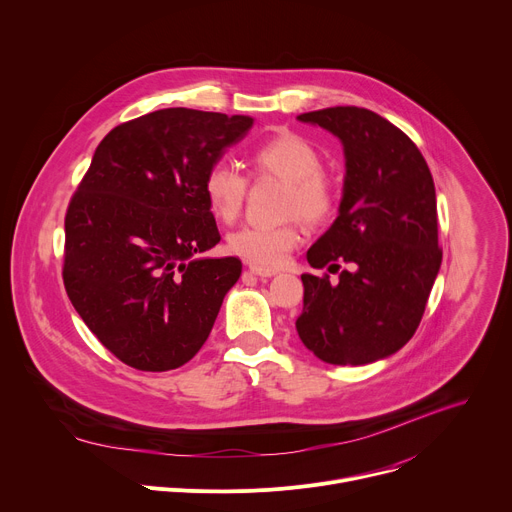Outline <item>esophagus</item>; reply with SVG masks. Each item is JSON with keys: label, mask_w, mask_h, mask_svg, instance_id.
Listing matches in <instances>:
<instances>
[{"label": "esophagus", "mask_w": 512, "mask_h": 512, "mask_svg": "<svg viewBox=\"0 0 512 512\" xmlns=\"http://www.w3.org/2000/svg\"><path fill=\"white\" fill-rule=\"evenodd\" d=\"M249 271L253 275H259V277H273L277 273V269H263V267H255V265H251Z\"/></svg>", "instance_id": "34e87169"}]
</instances>
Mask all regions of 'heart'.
<instances>
[{
	"label": "heart",
	"mask_w": 512,
	"mask_h": 512,
	"mask_svg": "<svg viewBox=\"0 0 512 512\" xmlns=\"http://www.w3.org/2000/svg\"><path fill=\"white\" fill-rule=\"evenodd\" d=\"M255 178H273L285 184L279 200V216L285 221L273 227L243 225L227 235L229 253L255 267H277L302 241V221L322 225L336 212L338 188L322 170V156L306 137L281 131L249 156ZM210 212L223 223L241 214L249 178L231 162L218 160L208 166L202 182Z\"/></svg>",
	"instance_id": "1"
}]
</instances>
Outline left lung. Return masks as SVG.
Listing matches in <instances>:
<instances>
[{
	"label": "left lung",
	"instance_id": "1",
	"mask_svg": "<svg viewBox=\"0 0 512 512\" xmlns=\"http://www.w3.org/2000/svg\"><path fill=\"white\" fill-rule=\"evenodd\" d=\"M344 145V194L332 227L310 247L316 269L348 263L338 281L304 273L296 330L320 360L369 364L415 334L442 265L435 186L417 145L362 107L298 115Z\"/></svg>",
	"mask_w": 512,
	"mask_h": 512
}]
</instances>
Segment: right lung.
Here are the masks:
<instances>
[{
	"mask_svg": "<svg viewBox=\"0 0 512 512\" xmlns=\"http://www.w3.org/2000/svg\"><path fill=\"white\" fill-rule=\"evenodd\" d=\"M251 117L160 109L111 129L64 216L62 279L99 342L127 367H182L206 342L237 257L221 241L202 182Z\"/></svg>",
	"mask_w": 512,
	"mask_h": 512,
	"instance_id": "1",
	"label": "right lung"
}]
</instances>
